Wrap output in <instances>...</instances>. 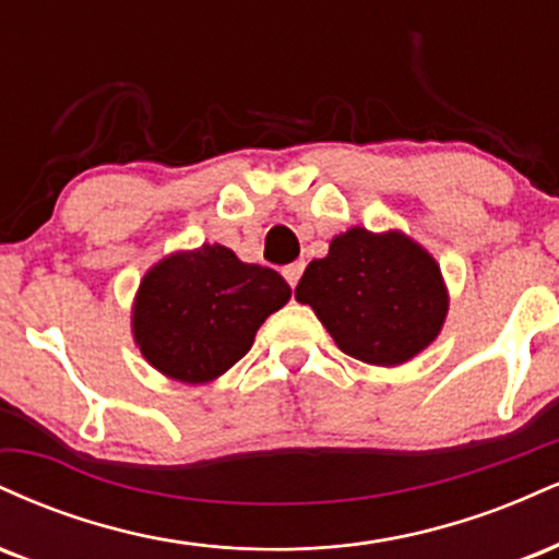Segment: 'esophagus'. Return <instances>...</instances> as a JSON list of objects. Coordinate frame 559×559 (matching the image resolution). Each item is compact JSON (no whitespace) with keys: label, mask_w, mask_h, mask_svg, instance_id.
<instances>
[{"label":"esophagus","mask_w":559,"mask_h":559,"mask_svg":"<svg viewBox=\"0 0 559 559\" xmlns=\"http://www.w3.org/2000/svg\"><path fill=\"white\" fill-rule=\"evenodd\" d=\"M301 273H305V262H292V265H286L284 267V278L288 281V286H292V288L297 286Z\"/></svg>","instance_id":"esophagus-1"}]
</instances>
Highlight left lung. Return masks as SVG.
Returning a JSON list of instances; mask_svg holds the SVG:
<instances>
[{
  "label": "left lung",
  "instance_id": "1",
  "mask_svg": "<svg viewBox=\"0 0 559 559\" xmlns=\"http://www.w3.org/2000/svg\"><path fill=\"white\" fill-rule=\"evenodd\" d=\"M294 297L316 310L338 349L396 368L436 342L449 312L439 262L413 236L352 226L312 260Z\"/></svg>",
  "mask_w": 559,
  "mask_h": 559
}]
</instances>
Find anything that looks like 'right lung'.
I'll return each mask as SVG.
<instances>
[{"label":"right lung","mask_w":559,"mask_h":559,"mask_svg":"<svg viewBox=\"0 0 559 559\" xmlns=\"http://www.w3.org/2000/svg\"><path fill=\"white\" fill-rule=\"evenodd\" d=\"M288 297L292 288L278 273L241 262L223 243L178 249L141 278L131 307L133 342L157 373L199 386L234 368Z\"/></svg>","instance_id":"obj_1"}]
</instances>
